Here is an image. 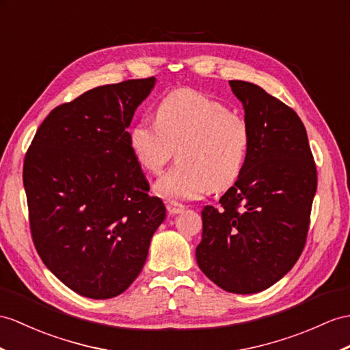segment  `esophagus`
Segmentation results:
<instances>
[{"label":"esophagus","mask_w":350,"mask_h":350,"mask_svg":"<svg viewBox=\"0 0 350 350\" xmlns=\"http://www.w3.org/2000/svg\"><path fill=\"white\" fill-rule=\"evenodd\" d=\"M166 209L170 215H176V214H181V212L185 209L184 204L178 203V202H167L166 203Z\"/></svg>","instance_id":"obj_1"}]
</instances>
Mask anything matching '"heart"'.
I'll use <instances>...</instances> for the list:
<instances>
[{
  "instance_id": "obj_1",
  "label": "heart",
  "mask_w": 350,
  "mask_h": 350,
  "mask_svg": "<svg viewBox=\"0 0 350 350\" xmlns=\"http://www.w3.org/2000/svg\"><path fill=\"white\" fill-rule=\"evenodd\" d=\"M250 139L241 116L190 89L167 93L156 107V122L139 120L127 132L136 161L150 174H159L176 151L180 161L154 184L156 193L169 200L198 199L209 189L234 184L245 167Z\"/></svg>"
}]
</instances>
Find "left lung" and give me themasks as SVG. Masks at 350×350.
I'll return each mask as SVG.
<instances>
[{
  "instance_id": "left-lung-1",
  "label": "left lung",
  "mask_w": 350,
  "mask_h": 350,
  "mask_svg": "<svg viewBox=\"0 0 350 350\" xmlns=\"http://www.w3.org/2000/svg\"><path fill=\"white\" fill-rule=\"evenodd\" d=\"M228 84L250 127L248 157L221 206L203 208L196 260L219 288L255 294L282 279L303 252L318 176L295 111L254 83Z\"/></svg>"
}]
</instances>
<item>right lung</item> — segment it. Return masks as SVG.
Instances as JSON below:
<instances>
[{"mask_svg": "<svg viewBox=\"0 0 350 350\" xmlns=\"http://www.w3.org/2000/svg\"><path fill=\"white\" fill-rule=\"evenodd\" d=\"M156 79L107 84L56 107L25 156L23 187L36 248L74 293L105 300L126 291L166 218L127 142Z\"/></svg>", "mask_w": 350, "mask_h": 350, "instance_id": "1", "label": "right lung"}]
</instances>
